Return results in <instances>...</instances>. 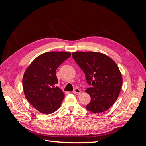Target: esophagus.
I'll list each match as a JSON object with an SVG mask.
<instances>
[{
  "instance_id": "esophagus-1",
  "label": "esophagus",
  "mask_w": 146,
  "mask_h": 146,
  "mask_svg": "<svg viewBox=\"0 0 146 146\" xmlns=\"http://www.w3.org/2000/svg\"><path fill=\"white\" fill-rule=\"evenodd\" d=\"M73 92L75 94H80L81 93V90L78 88H75L73 91Z\"/></svg>"
}]
</instances>
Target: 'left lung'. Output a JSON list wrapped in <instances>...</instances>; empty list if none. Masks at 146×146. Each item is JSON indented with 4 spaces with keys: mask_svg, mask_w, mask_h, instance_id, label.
I'll return each instance as SVG.
<instances>
[{
    "mask_svg": "<svg viewBox=\"0 0 146 146\" xmlns=\"http://www.w3.org/2000/svg\"><path fill=\"white\" fill-rule=\"evenodd\" d=\"M72 56L91 85L85 91L91 96L86 108L95 113L107 111L118 98L122 88V74L116 63L99 52H75Z\"/></svg>",
    "mask_w": 146,
    "mask_h": 146,
    "instance_id": "obj_1",
    "label": "left lung"
}]
</instances>
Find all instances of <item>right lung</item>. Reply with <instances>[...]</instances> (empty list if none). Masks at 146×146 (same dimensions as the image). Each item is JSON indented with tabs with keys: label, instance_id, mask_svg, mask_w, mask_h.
Here are the masks:
<instances>
[{
	"label": "right lung",
	"instance_id": "1",
	"mask_svg": "<svg viewBox=\"0 0 146 146\" xmlns=\"http://www.w3.org/2000/svg\"><path fill=\"white\" fill-rule=\"evenodd\" d=\"M70 53L48 52L35 58L24 72L23 86L26 99L34 108L49 114L58 110L64 98L58 87L56 70Z\"/></svg>",
	"mask_w": 146,
	"mask_h": 146
}]
</instances>
